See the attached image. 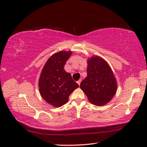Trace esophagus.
I'll use <instances>...</instances> for the list:
<instances>
[{
    "mask_svg": "<svg viewBox=\"0 0 147 147\" xmlns=\"http://www.w3.org/2000/svg\"><path fill=\"white\" fill-rule=\"evenodd\" d=\"M81 80H81V79H80L79 80H78V81H77V84H79V86H80V82H81Z\"/></svg>",
    "mask_w": 147,
    "mask_h": 147,
    "instance_id": "34e87169",
    "label": "esophagus"
}]
</instances>
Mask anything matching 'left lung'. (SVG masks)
<instances>
[{
  "label": "left lung",
  "instance_id": "left-lung-1",
  "mask_svg": "<svg viewBox=\"0 0 147 147\" xmlns=\"http://www.w3.org/2000/svg\"><path fill=\"white\" fill-rule=\"evenodd\" d=\"M87 64V76L81 82L80 87L90 103L104 106L116 92V78L108 63L100 57H91L88 59Z\"/></svg>",
  "mask_w": 147,
  "mask_h": 147
}]
</instances>
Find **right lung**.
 Instances as JSON below:
<instances>
[{"instance_id":"1","label":"right lung","mask_w":147,"mask_h":147,"mask_svg":"<svg viewBox=\"0 0 147 147\" xmlns=\"http://www.w3.org/2000/svg\"><path fill=\"white\" fill-rule=\"evenodd\" d=\"M71 55V51H60L53 54L41 71L39 79L40 94L48 103L55 107L67 103L70 94L79 87L71 74L64 70V65Z\"/></svg>"}]
</instances>
